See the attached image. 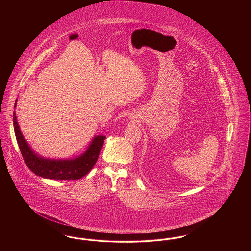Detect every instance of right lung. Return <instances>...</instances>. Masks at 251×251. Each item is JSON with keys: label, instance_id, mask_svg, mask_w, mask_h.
<instances>
[{"label": "right lung", "instance_id": "obj_1", "mask_svg": "<svg viewBox=\"0 0 251 251\" xmlns=\"http://www.w3.org/2000/svg\"><path fill=\"white\" fill-rule=\"evenodd\" d=\"M17 107V100L15 106ZM16 139L24 162L36 175L43 179L71 180L82 179L94 167L102 148L105 136L95 135L84 153L72 159H50L37 154L24 138L16 112L13 113Z\"/></svg>", "mask_w": 251, "mask_h": 251}]
</instances>
